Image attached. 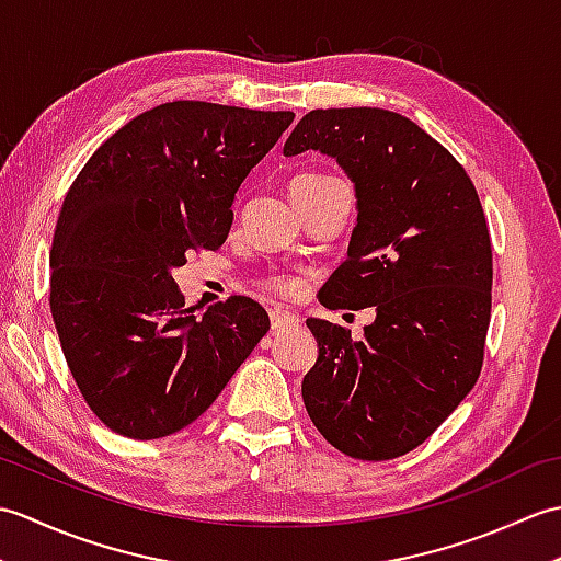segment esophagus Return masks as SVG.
I'll list each match as a JSON object with an SVG mask.
<instances>
[{
    "label": "esophagus",
    "instance_id": "1",
    "mask_svg": "<svg viewBox=\"0 0 561 561\" xmlns=\"http://www.w3.org/2000/svg\"><path fill=\"white\" fill-rule=\"evenodd\" d=\"M270 320H272V330H287L291 325H299V316L291 311H284V308H272L270 311Z\"/></svg>",
    "mask_w": 561,
    "mask_h": 561
}]
</instances>
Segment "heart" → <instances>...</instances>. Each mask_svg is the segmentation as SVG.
I'll use <instances>...</instances> for the list:
<instances>
[{
  "label": "heart",
  "mask_w": 561,
  "mask_h": 561,
  "mask_svg": "<svg viewBox=\"0 0 561 561\" xmlns=\"http://www.w3.org/2000/svg\"><path fill=\"white\" fill-rule=\"evenodd\" d=\"M316 175L318 173H306V175H299V178H316ZM267 284L282 296H294L296 291L301 289V282L296 277H272Z\"/></svg>",
  "instance_id": "1"
}]
</instances>
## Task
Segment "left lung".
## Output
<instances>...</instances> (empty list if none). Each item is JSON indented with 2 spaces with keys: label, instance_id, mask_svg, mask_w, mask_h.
Returning <instances> with one entry per match:
<instances>
[{
  "label": "left lung",
  "instance_id": "8db88e82",
  "mask_svg": "<svg viewBox=\"0 0 561 561\" xmlns=\"http://www.w3.org/2000/svg\"><path fill=\"white\" fill-rule=\"evenodd\" d=\"M320 151L354 183L347 260L320 304L376 306L364 340L308 318V416L359 460L404 456L432 436L480 376L492 311V243L478 190L450 151L383 108L311 111L284 157Z\"/></svg>",
  "mask_w": 561,
  "mask_h": 561
}]
</instances>
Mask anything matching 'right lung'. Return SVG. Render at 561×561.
<instances>
[{"mask_svg":"<svg viewBox=\"0 0 561 561\" xmlns=\"http://www.w3.org/2000/svg\"><path fill=\"white\" fill-rule=\"evenodd\" d=\"M291 123V111L163 103L117 129L69 187L50 311L83 400L115 434L193 424L270 330L245 296L193 316L173 270L226 241L238 187Z\"/></svg>","mask_w":561,"mask_h":561,"instance_id":"add662e5","label":"right lung"}]
</instances>
